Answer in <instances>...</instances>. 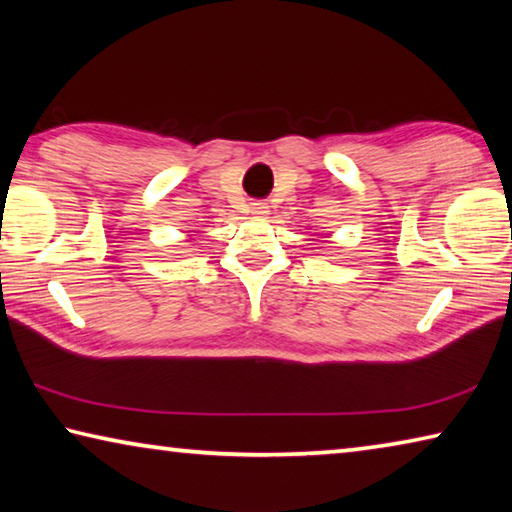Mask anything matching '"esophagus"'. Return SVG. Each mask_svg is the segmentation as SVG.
I'll use <instances>...</instances> for the list:
<instances>
[{
  "mask_svg": "<svg viewBox=\"0 0 512 512\" xmlns=\"http://www.w3.org/2000/svg\"><path fill=\"white\" fill-rule=\"evenodd\" d=\"M250 212H253L255 216H266L271 210H268V203L255 201V203H250Z\"/></svg>",
  "mask_w": 512,
  "mask_h": 512,
  "instance_id": "obj_1",
  "label": "esophagus"
}]
</instances>
